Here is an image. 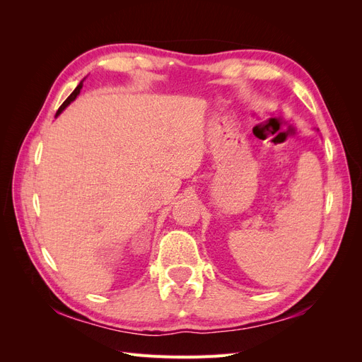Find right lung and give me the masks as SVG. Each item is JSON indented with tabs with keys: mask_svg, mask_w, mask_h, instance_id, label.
<instances>
[{
	"mask_svg": "<svg viewBox=\"0 0 362 362\" xmlns=\"http://www.w3.org/2000/svg\"><path fill=\"white\" fill-rule=\"evenodd\" d=\"M81 87H83V81L78 84V86H76L75 87V90L68 96V100L66 101H64L62 105H60V108H59V110H57V115H60L63 110H64V108H66L74 100H75V98H76V95H78L80 93V90H81Z\"/></svg>",
	"mask_w": 362,
	"mask_h": 362,
	"instance_id": "1",
	"label": "right lung"
}]
</instances>
